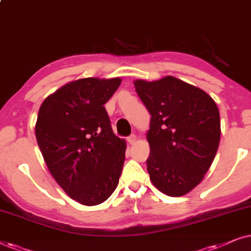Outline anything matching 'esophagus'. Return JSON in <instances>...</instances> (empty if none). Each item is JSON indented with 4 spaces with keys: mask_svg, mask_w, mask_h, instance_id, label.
Returning a JSON list of instances; mask_svg holds the SVG:
<instances>
[{
    "mask_svg": "<svg viewBox=\"0 0 251 251\" xmlns=\"http://www.w3.org/2000/svg\"><path fill=\"white\" fill-rule=\"evenodd\" d=\"M135 141H136V135L135 134L129 135L127 138V142L129 143V145H133V143H134Z\"/></svg>",
    "mask_w": 251,
    "mask_h": 251,
    "instance_id": "34e87169",
    "label": "esophagus"
}]
</instances>
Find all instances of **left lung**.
<instances>
[{
  "label": "left lung",
  "mask_w": 251,
  "mask_h": 251,
  "mask_svg": "<svg viewBox=\"0 0 251 251\" xmlns=\"http://www.w3.org/2000/svg\"><path fill=\"white\" fill-rule=\"evenodd\" d=\"M135 91L151 115L147 170L169 196L195 188L211 166L220 141L219 110L204 91L175 76L136 80Z\"/></svg>",
  "instance_id": "left-lung-1"
}]
</instances>
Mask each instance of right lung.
Returning <instances> with one entry per match:
<instances>
[{
  "instance_id": "add662e5",
  "label": "right lung",
  "mask_w": 251,
  "mask_h": 251,
  "mask_svg": "<svg viewBox=\"0 0 251 251\" xmlns=\"http://www.w3.org/2000/svg\"><path fill=\"white\" fill-rule=\"evenodd\" d=\"M120 82L76 80L40 106L35 136L46 164L63 190L81 204L104 202L119 182L126 142L113 133L104 104Z\"/></svg>"
}]
</instances>
